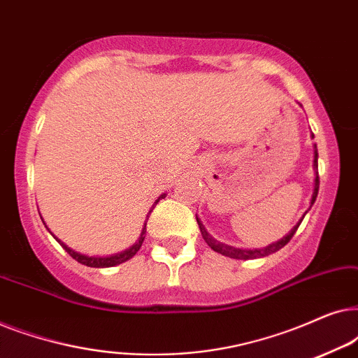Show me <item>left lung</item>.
Masks as SVG:
<instances>
[{
    "label": "left lung",
    "instance_id": "1",
    "mask_svg": "<svg viewBox=\"0 0 358 358\" xmlns=\"http://www.w3.org/2000/svg\"><path fill=\"white\" fill-rule=\"evenodd\" d=\"M301 106V104H300ZM311 138H315V135H311ZM313 169H315V189H313V195H311V205L310 208L313 207V203H315V200L317 197V190H320V176H317V148L315 145V159H313ZM308 213V210L305 213H303V217L300 222H298L295 227H293L288 234H285L282 239H278V241L268 244V246L262 248V249H244V248H234V246H229V244H224L222 241H218V239H215L212 234L207 231V228L203 227V223L200 222V218L195 215V218H197V223H199V228H200V233H202V236L205 239V243L208 244L210 248L213 249L215 252H220L223 254V256L227 257H231V259H241V261H248V259H257V257H266L268 254H273L277 252L278 249H282L285 244L290 241L293 238V234L296 233L298 227H300V223L303 222V218H305V215Z\"/></svg>",
    "mask_w": 358,
    "mask_h": 358
}]
</instances>
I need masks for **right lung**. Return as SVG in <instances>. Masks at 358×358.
<instances>
[{
  "instance_id": "1",
  "label": "right lung",
  "mask_w": 358,
  "mask_h": 358,
  "mask_svg": "<svg viewBox=\"0 0 358 358\" xmlns=\"http://www.w3.org/2000/svg\"><path fill=\"white\" fill-rule=\"evenodd\" d=\"M166 197V194H161L158 199L155 200V203H153V207L150 208V212H148V215H146V220H148V217H150V213L153 212V208L156 207V203L159 202L161 199H164ZM42 218V217H41ZM43 222V220H42ZM43 224H45V222H43ZM45 228L48 229V227L45 224ZM48 231H50V229H48ZM50 234L53 238L57 239L58 243H60V246L65 249V251L70 254V256L75 259V261H78L80 264H83V266H87V267H96V268H104V267H114V266H119V264H124V262H127L129 261V259H131L135 256L136 252L140 251V248H141V244H143V241H145V236H146V222H145V224H143V229H141V233H140V238L136 239L135 241V244L134 246H130L129 249H125V251H122V252H117V254H112V256H87V254H83V252H78V251H75V249H71L70 246H66L65 243L62 241V239H58L55 234H53L52 231H50Z\"/></svg>"
}]
</instances>
